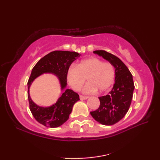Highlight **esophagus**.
Listing matches in <instances>:
<instances>
[{
	"label": "esophagus",
	"instance_id": "obj_1",
	"mask_svg": "<svg viewBox=\"0 0 160 160\" xmlns=\"http://www.w3.org/2000/svg\"><path fill=\"white\" fill-rule=\"evenodd\" d=\"M80 100H87V99H88V98H89V97L84 96H82V95H80Z\"/></svg>",
	"mask_w": 160,
	"mask_h": 160
}]
</instances>
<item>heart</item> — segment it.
I'll use <instances>...</instances> for the list:
<instances>
[{"instance_id": "1", "label": "heart", "mask_w": 160, "mask_h": 160, "mask_svg": "<svg viewBox=\"0 0 160 160\" xmlns=\"http://www.w3.org/2000/svg\"><path fill=\"white\" fill-rule=\"evenodd\" d=\"M67 80L74 90L78 91L85 82L82 92L90 94L96 92L104 93L109 90L115 78V70L110 62H104L98 58L84 59L69 68L67 73Z\"/></svg>"}]
</instances>
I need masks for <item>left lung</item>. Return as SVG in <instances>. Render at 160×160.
I'll return each instance as SVG.
<instances>
[{
	"mask_svg": "<svg viewBox=\"0 0 160 160\" xmlns=\"http://www.w3.org/2000/svg\"><path fill=\"white\" fill-rule=\"evenodd\" d=\"M93 53L113 64L115 78L109 93L107 96L99 97V108L90 113L101 124L113 125L121 120L128 111L135 89L133 80L127 67L118 57L104 50H96Z\"/></svg>",
	"mask_w": 160,
	"mask_h": 160,
	"instance_id": "1",
	"label": "left lung"
}]
</instances>
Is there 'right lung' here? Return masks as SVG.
<instances>
[{
    "mask_svg": "<svg viewBox=\"0 0 160 160\" xmlns=\"http://www.w3.org/2000/svg\"><path fill=\"white\" fill-rule=\"evenodd\" d=\"M81 55L75 52L54 51L42 58L32 71L28 82V100L32 115L39 123L47 127L56 128L69 118L74 104L80 100L79 95L67 89V73L70 65ZM44 73H52L59 79L61 94L56 103L49 107H40L32 100L30 87L37 77Z\"/></svg>",
    "mask_w": 160,
    "mask_h": 160,
    "instance_id": "obj_1",
    "label": "right lung"
}]
</instances>
